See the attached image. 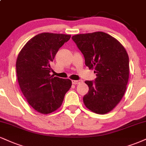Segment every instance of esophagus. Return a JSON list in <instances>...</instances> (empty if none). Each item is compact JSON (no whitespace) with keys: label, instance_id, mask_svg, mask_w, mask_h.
Instances as JSON below:
<instances>
[{"label":"esophagus","instance_id":"esophagus-1","mask_svg":"<svg viewBox=\"0 0 146 146\" xmlns=\"http://www.w3.org/2000/svg\"><path fill=\"white\" fill-rule=\"evenodd\" d=\"M82 82V81L81 80H73V81H72V83H73V84H75V85H76V84H80Z\"/></svg>","mask_w":146,"mask_h":146}]
</instances>
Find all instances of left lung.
<instances>
[{
  "label": "left lung",
  "mask_w": 146,
  "mask_h": 146,
  "mask_svg": "<svg viewBox=\"0 0 146 146\" xmlns=\"http://www.w3.org/2000/svg\"><path fill=\"white\" fill-rule=\"evenodd\" d=\"M72 39L85 58V64L94 68L96 78L86 81L89 91L84 95L86 107L94 113L105 114L120 103L129 77V58L122 45L103 32L76 35Z\"/></svg>",
  "instance_id": "8db88e82"
}]
</instances>
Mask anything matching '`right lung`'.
<instances>
[{"label": "right lung", "mask_w": 146, "mask_h": 146, "mask_svg": "<svg viewBox=\"0 0 146 146\" xmlns=\"http://www.w3.org/2000/svg\"><path fill=\"white\" fill-rule=\"evenodd\" d=\"M71 35L43 33L30 39L16 61L17 80L28 103L36 111L47 114L62 105L71 87L68 79L51 75L50 64Z\"/></svg>", "instance_id": "add662e5"}]
</instances>
